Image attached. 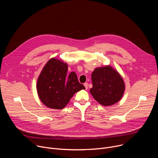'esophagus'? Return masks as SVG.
<instances>
[{
  "instance_id": "1",
  "label": "esophagus",
  "mask_w": 158,
  "mask_h": 158,
  "mask_svg": "<svg viewBox=\"0 0 158 158\" xmlns=\"http://www.w3.org/2000/svg\"><path fill=\"white\" fill-rule=\"evenodd\" d=\"M84 85L85 89H88V84H87V82H85V83L84 84Z\"/></svg>"
}]
</instances>
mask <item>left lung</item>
I'll return each instance as SVG.
<instances>
[{"label": "left lung", "mask_w": 158, "mask_h": 158, "mask_svg": "<svg viewBox=\"0 0 158 158\" xmlns=\"http://www.w3.org/2000/svg\"><path fill=\"white\" fill-rule=\"evenodd\" d=\"M93 87L90 93L99 104L113 105L122 98L125 85L119 74L109 65L96 68L91 75Z\"/></svg>", "instance_id": "1"}]
</instances>
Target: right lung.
<instances>
[{
  "label": "right lung",
  "instance_id": "obj_1",
  "mask_svg": "<svg viewBox=\"0 0 158 158\" xmlns=\"http://www.w3.org/2000/svg\"><path fill=\"white\" fill-rule=\"evenodd\" d=\"M68 65L52 58L45 65L37 79V91L42 102L47 107L61 109L74 94L84 89L74 72L67 75Z\"/></svg>",
  "mask_w": 158,
  "mask_h": 158
}]
</instances>
